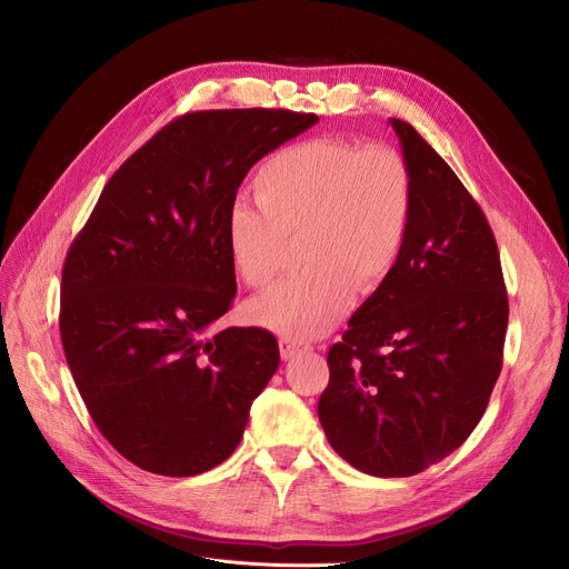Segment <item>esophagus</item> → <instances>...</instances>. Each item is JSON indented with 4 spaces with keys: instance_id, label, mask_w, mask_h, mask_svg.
<instances>
[{
    "instance_id": "34e87169",
    "label": "esophagus",
    "mask_w": 569,
    "mask_h": 569,
    "mask_svg": "<svg viewBox=\"0 0 569 569\" xmlns=\"http://www.w3.org/2000/svg\"><path fill=\"white\" fill-rule=\"evenodd\" d=\"M278 343H280V356H282V360H293L296 356L308 351V346L296 341V339H291V337H280Z\"/></svg>"
}]
</instances>
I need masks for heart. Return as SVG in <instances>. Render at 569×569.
<instances>
[{
  "label": "heart",
  "instance_id": "1",
  "mask_svg": "<svg viewBox=\"0 0 569 569\" xmlns=\"http://www.w3.org/2000/svg\"><path fill=\"white\" fill-rule=\"evenodd\" d=\"M254 201L228 216V250L241 280L267 289L289 241L310 271L250 305L254 323L293 339L326 335L348 312L356 289L371 293L395 273L415 202L408 161L387 146L343 139L287 146L259 166Z\"/></svg>",
  "mask_w": 569,
  "mask_h": 569
}]
</instances>
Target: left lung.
Returning <instances> with one entry per match:
<instances>
[{"mask_svg": "<svg viewBox=\"0 0 569 569\" xmlns=\"http://www.w3.org/2000/svg\"><path fill=\"white\" fill-rule=\"evenodd\" d=\"M412 172L399 264L328 351L319 419L356 469L415 476L453 453L501 373L508 293L488 218L417 129L389 120Z\"/></svg>", "mask_w": 569, "mask_h": 569, "instance_id": "left-lung-1", "label": "left lung"}]
</instances>
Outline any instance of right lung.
Wrapping results in <instances>:
<instances>
[{
  "label": "right lung",
  "instance_id": "right-lung-1",
  "mask_svg": "<svg viewBox=\"0 0 569 569\" xmlns=\"http://www.w3.org/2000/svg\"><path fill=\"white\" fill-rule=\"evenodd\" d=\"M319 118L193 111L107 182L61 276V341L107 442L137 467L196 476L232 456L280 365L261 328L213 330L237 293L228 216L248 170Z\"/></svg>",
  "mask_w": 569,
  "mask_h": 569
}]
</instances>
